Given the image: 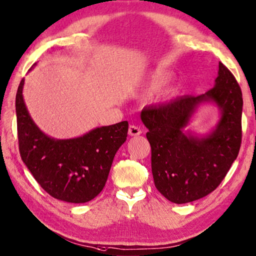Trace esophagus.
Instances as JSON below:
<instances>
[{"label": "esophagus", "mask_w": 256, "mask_h": 256, "mask_svg": "<svg viewBox=\"0 0 256 256\" xmlns=\"http://www.w3.org/2000/svg\"><path fill=\"white\" fill-rule=\"evenodd\" d=\"M141 128L139 126H136V125H130L128 128V134L131 136H140L141 134Z\"/></svg>", "instance_id": "34e87169"}]
</instances>
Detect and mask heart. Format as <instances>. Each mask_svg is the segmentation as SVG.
Returning <instances> with one entry per match:
<instances>
[{
  "label": "heart",
  "mask_w": 256,
  "mask_h": 256,
  "mask_svg": "<svg viewBox=\"0 0 256 256\" xmlns=\"http://www.w3.org/2000/svg\"><path fill=\"white\" fill-rule=\"evenodd\" d=\"M158 84H160V82H158V80H156V82H155V83H152V88H157V86H158Z\"/></svg>",
  "instance_id": "heart-1"
}]
</instances>
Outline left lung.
<instances>
[{"mask_svg": "<svg viewBox=\"0 0 256 256\" xmlns=\"http://www.w3.org/2000/svg\"><path fill=\"white\" fill-rule=\"evenodd\" d=\"M202 102L216 103L222 118L210 135L198 138L184 130ZM242 112L240 86L222 62L214 88L204 94L179 96L142 109L154 182L166 200L186 204L218 188L240 149Z\"/></svg>", "mask_w": 256, "mask_h": 256, "instance_id": "left-lung-1", "label": "left lung"}]
</instances>
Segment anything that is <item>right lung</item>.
<instances>
[{
	"instance_id": "obj_1",
	"label": "right lung",
	"mask_w": 256,
	"mask_h": 256,
	"mask_svg": "<svg viewBox=\"0 0 256 256\" xmlns=\"http://www.w3.org/2000/svg\"><path fill=\"white\" fill-rule=\"evenodd\" d=\"M24 82L16 96L22 162L50 196L75 204L90 202L106 184L115 154L126 140L128 123L96 128L74 139H54L32 120L22 96Z\"/></svg>"
}]
</instances>
